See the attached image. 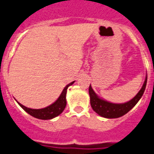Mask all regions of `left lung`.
I'll return each instance as SVG.
<instances>
[{"label":"left lung","mask_w":154,"mask_h":154,"mask_svg":"<svg viewBox=\"0 0 154 154\" xmlns=\"http://www.w3.org/2000/svg\"><path fill=\"white\" fill-rule=\"evenodd\" d=\"M147 77L140 91L132 100L124 103H113L108 102L106 100L100 99L97 94L94 93L91 86L89 87V94L91 98V105L94 112L106 118H118L123 116L129 112L130 110L138 103L144 94L146 87Z\"/></svg>","instance_id":"left-lung-1"}]
</instances>
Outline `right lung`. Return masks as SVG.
<instances>
[{
    "mask_svg": "<svg viewBox=\"0 0 154 154\" xmlns=\"http://www.w3.org/2000/svg\"><path fill=\"white\" fill-rule=\"evenodd\" d=\"M74 83V82L69 83L68 85L64 87V89L63 90L62 93L60 95V97L58 98V100L51 104L46 108L41 109H29L25 107L20 103H18L21 106V108L23 109L28 112V114H30L31 116H32L34 118H38V119H42V120H49V119H52V118H55L57 116H59L60 113H62V112L64 110L67 104V101H66V94H67V90H68V86H72Z\"/></svg>",
    "mask_w": 154,
    "mask_h": 154,
    "instance_id": "1",
    "label": "right lung"
}]
</instances>
